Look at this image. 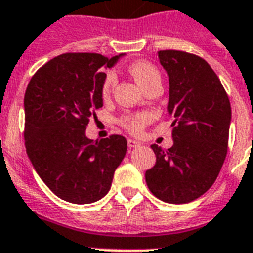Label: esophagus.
<instances>
[{
	"label": "esophagus",
	"mask_w": 253,
	"mask_h": 253,
	"mask_svg": "<svg viewBox=\"0 0 253 253\" xmlns=\"http://www.w3.org/2000/svg\"><path fill=\"white\" fill-rule=\"evenodd\" d=\"M127 146H128V148H136V147L142 146V143H139L138 140H134V139H128L127 140Z\"/></svg>",
	"instance_id": "34e87169"
}]
</instances>
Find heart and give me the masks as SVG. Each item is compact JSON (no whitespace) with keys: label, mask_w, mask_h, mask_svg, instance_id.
<instances>
[{"label":"heart","mask_w":253,"mask_h":253,"mask_svg":"<svg viewBox=\"0 0 253 253\" xmlns=\"http://www.w3.org/2000/svg\"><path fill=\"white\" fill-rule=\"evenodd\" d=\"M131 75L135 77V80L138 81V84L144 89L146 86L154 83L156 80H160V75H159L158 69L155 68L154 65L144 60H138L130 65ZM117 84V75L113 71H107L103 77L102 84H101V95L102 98H109L111 91L114 89ZM150 121V115L146 113H140V114L128 115L122 119V125L126 127L127 130L134 134H139L143 130V127L146 126V123Z\"/></svg>","instance_id":"obj_1"}]
</instances>
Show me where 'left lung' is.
<instances>
[{
    "label": "left lung",
    "instance_id": "8db88e82",
    "mask_svg": "<svg viewBox=\"0 0 253 253\" xmlns=\"http://www.w3.org/2000/svg\"><path fill=\"white\" fill-rule=\"evenodd\" d=\"M169 80L173 146L151 148L156 164L146 172L148 189L168 204H188L211 188L227 154L231 106L220 80L200 56L160 51Z\"/></svg>",
    "mask_w": 253,
    "mask_h": 253
}]
</instances>
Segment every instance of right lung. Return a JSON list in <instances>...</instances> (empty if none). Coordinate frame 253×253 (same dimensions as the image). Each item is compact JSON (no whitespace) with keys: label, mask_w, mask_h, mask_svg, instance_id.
Segmentation results:
<instances>
[{"label":"right lung","mask_w":253,"mask_h":253,"mask_svg":"<svg viewBox=\"0 0 253 253\" xmlns=\"http://www.w3.org/2000/svg\"><path fill=\"white\" fill-rule=\"evenodd\" d=\"M122 55L63 53L45 63L25 94V144L34 169L53 194L71 204H93L110 190L127 151L121 135L93 142L85 134L102 107L105 72Z\"/></svg>","instance_id":"1"}]
</instances>
